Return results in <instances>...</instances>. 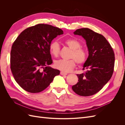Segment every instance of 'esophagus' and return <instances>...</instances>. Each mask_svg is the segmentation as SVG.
<instances>
[{"instance_id":"obj_1","label":"esophagus","mask_w":125,"mask_h":125,"mask_svg":"<svg viewBox=\"0 0 125 125\" xmlns=\"http://www.w3.org/2000/svg\"><path fill=\"white\" fill-rule=\"evenodd\" d=\"M60 74L61 75H67V73H64V72H62V71H61L60 72Z\"/></svg>"}]
</instances>
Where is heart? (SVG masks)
Masks as SVG:
<instances>
[{"instance_id": "1", "label": "heart", "mask_w": 125, "mask_h": 125, "mask_svg": "<svg viewBox=\"0 0 125 125\" xmlns=\"http://www.w3.org/2000/svg\"><path fill=\"white\" fill-rule=\"evenodd\" d=\"M66 44L71 48L73 52L70 56V60L60 59L55 62L54 66L56 68L65 73H68L73 70L75 66V62L79 65L83 64L87 59V53L84 48L81 47V44L79 41L70 39L65 41ZM60 47L57 41H52L50 45V51L51 54L57 57L60 52Z\"/></svg>"}]
</instances>
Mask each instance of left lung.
<instances>
[{"label": "left lung", "instance_id": "left-lung-1", "mask_svg": "<svg viewBox=\"0 0 125 125\" xmlns=\"http://www.w3.org/2000/svg\"><path fill=\"white\" fill-rule=\"evenodd\" d=\"M73 33L85 40L89 56L83 66V70L86 71L77 74L79 82L72 86V89L80 96L92 95L111 79L114 71V52L107 40L92 30L79 29Z\"/></svg>", "mask_w": 125, "mask_h": 125}]
</instances>
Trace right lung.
Instances as JSON below:
<instances>
[{"label":"right lung","instance_id":"right-lung-1","mask_svg":"<svg viewBox=\"0 0 125 125\" xmlns=\"http://www.w3.org/2000/svg\"><path fill=\"white\" fill-rule=\"evenodd\" d=\"M62 30L39 24L22 31L14 42L10 53V68L22 89L35 93L42 91L60 71L49 66L52 63L50 45Z\"/></svg>","mask_w":125,"mask_h":125}]
</instances>
